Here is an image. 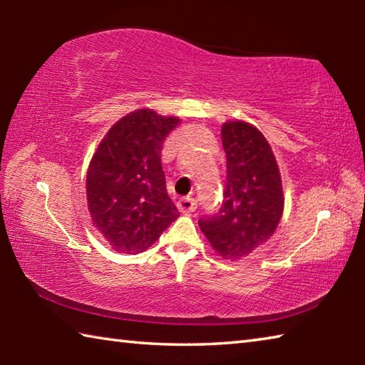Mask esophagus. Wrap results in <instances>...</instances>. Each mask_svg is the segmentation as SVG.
Returning a JSON list of instances; mask_svg holds the SVG:
<instances>
[{"instance_id": "obj_1", "label": "esophagus", "mask_w": 365, "mask_h": 365, "mask_svg": "<svg viewBox=\"0 0 365 365\" xmlns=\"http://www.w3.org/2000/svg\"><path fill=\"white\" fill-rule=\"evenodd\" d=\"M196 206H197L196 200H195V197H190V196L182 197V200H178V202H177V207H178V211H180V212H193Z\"/></svg>"}]
</instances>
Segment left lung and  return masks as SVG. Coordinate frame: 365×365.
<instances>
[{"instance_id":"left-lung-1","label":"left lung","mask_w":365,"mask_h":365,"mask_svg":"<svg viewBox=\"0 0 365 365\" xmlns=\"http://www.w3.org/2000/svg\"><path fill=\"white\" fill-rule=\"evenodd\" d=\"M220 138L227 156L224 201L219 212L205 215L197 224L217 255L233 261L274 235L285 197L274 153L255 125L227 122Z\"/></svg>"}]
</instances>
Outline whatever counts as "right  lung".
Instances as JSON below:
<instances>
[{"label": "right lung", "mask_w": 365, "mask_h": 365, "mask_svg": "<svg viewBox=\"0 0 365 365\" xmlns=\"http://www.w3.org/2000/svg\"><path fill=\"white\" fill-rule=\"evenodd\" d=\"M177 117L138 109L114 123L86 174L93 224L113 250L137 255L150 248L180 212L165 190L160 151Z\"/></svg>", "instance_id": "right-lung-1"}]
</instances>
